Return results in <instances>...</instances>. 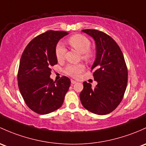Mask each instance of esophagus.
<instances>
[{
  "instance_id": "obj_1",
  "label": "esophagus",
  "mask_w": 146,
  "mask_h": 146,
  "mask_svg": "<svg viewBox=\"0 0 146 146\" xmlns=\"http://www.w3.org/2000/svg\"><path fill=\"white\" fill-rule=\"evenodd\" d=\"M76 82H76V80H71V83L73 84H73H76Z\"/></svg>"
}]
</instances>
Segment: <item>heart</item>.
Instances as JSON below:
<instances>
[{"mask_svg": "<svg viewBox=\"0 0 146 146\" xmlns=\"http://www.w3.org/2000/svg\"><path fill=\"white\" fill-rule=\"evenodd\" d=\"M68 43L73 48L77 50L80 53L82 54V59L86 61H90L92 59L93 54L90 50L91 47V42L88 38L81 34H76L68 38ZM66 52L65 47L61 42L58 43L55 50L56 59L61 61L64 59L65 54ZM85 70V66L82 64L78 65H68L65 69L67 75L73 78H77L80 73Z\"/></svg>", "mask_w": 146, "mask_h": 146, "instance_id": "1", "label": "heart"}]
</instances>
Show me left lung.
<instances>
[{"instance_id":"8db88e82","label":"left lung","mask_w":146,"mask_h":146,"mask_svg":"<svg viewBox=\"0 0 146 146\" xmlns=\"http://www.w3.org/2000/svg\"><path fill=\"white\" fill-rule=\"evenodd\" d=\"M94 40L96 57L92 70L97 85L83 82L80 99L84 108L96 115L111 113L122 100L127 85V66L123 54L117 42L105 33L94 29H85Z\"/></svg>"}]
</instances>
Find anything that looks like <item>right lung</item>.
Segmentation results:
<instances>
[{
  "label": "right lung",
  "instance_id": "right-lung-1",
  "mask_svg": "<svg viewBox=\"0 0 146 146\" xmlns=\"http://www.w3.org/2000/svg\"><path fill=\"white\" fill-rule=\"evenodd\" d=\"M68 34L47 31L33 38L21 55L17 75L19 91L29 108L38 114H48L60 108L70 85L66 76L54 82L50 77L52 67L57 64L56 45Z\"/></svg>",
  "mask_w": 146,
  "mask_h": 146
}]
</instances>
